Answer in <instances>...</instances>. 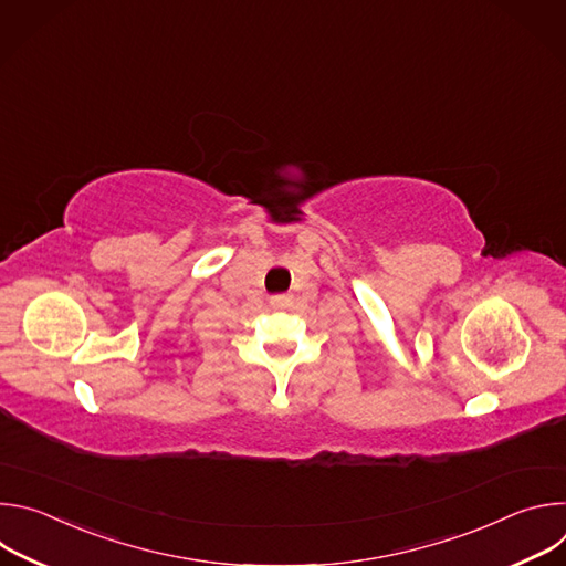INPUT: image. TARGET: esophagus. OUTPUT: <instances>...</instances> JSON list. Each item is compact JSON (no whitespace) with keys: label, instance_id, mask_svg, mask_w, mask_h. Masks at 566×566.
Masks as SVG:
<instances>
[{"label":"esophagus","instance_id":"34e87169","mask_svg":"<svg viewBox=\"0 0 566 566\" xmlns=\"http://www.w3.org/2000/svg\"><path fill=\"white\" fill-rule=\"evenodd\" d=\"M293 304V295H289V293H282V295H273L271 297V306L273 308H286V306H291Z\"/></svg>","mask_w":566,"mask_h":566}]
</instances>
